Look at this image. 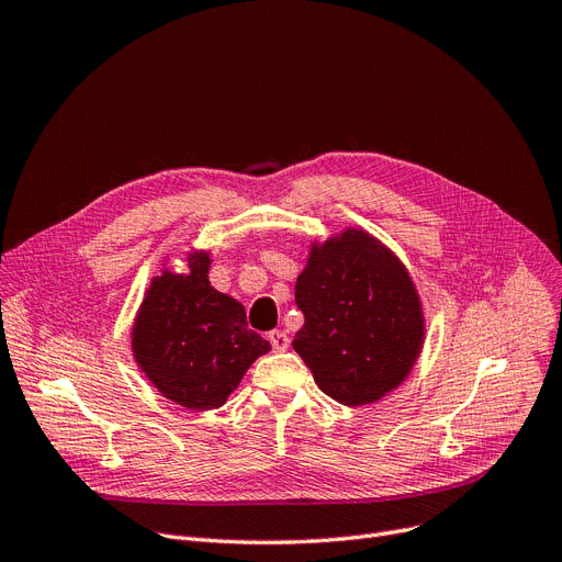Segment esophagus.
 <instances>
[{
	"label": "esophagus",
	"instance_id": "esophagus-1",
	"mask_svg": "<svg viewBox=\"0 0 562 562\" xmlns=\"http://www.w3.org/2000/svg\"><path fill=\"white\" fill-rule=\"evenodd\" d=\"M270 342H272V350H274V352H285L288 347H290L288 334H285V331H279V329L270 331Z\"/></svg>",
	"mask_w": 562,
	"mask_h": 562
}]
</instances>
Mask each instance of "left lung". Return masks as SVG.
Returning <instances> with one entry per match:
<instances>
[{
  "label": "left lung",
  "mask_w": 562,
  "mask_h": 562,
  "mask_svg": "<svg viewBox=\"0 0 562 562\" xmlns=\"http://www.w3.org/2000/svg\"><path fill=\"white\" fill-rule=\"evenodd\" d=\"M304 327L292 347L345 407L372 405L403 384L423 352L418 288L382 239L345 226L313 239L295 283Z\"/></svg>",
  "instance_id": "8db88e82"
}]
</instances>
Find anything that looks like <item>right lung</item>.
I'll list each match as a JSON object with an SVG mask.
<instances>
[{"label":"right lung","instance_id":"1","mask_svg":"<svg viewBox=\"0 0 562 562\" xmlns=\"http://www.w3.org/2000/svg\"><path fill=\"white\" fill-rule=\"evenodd\" d=\"M210 262L207 249H187L184 272L162 265L130 329L144 378L190 412L222 407L251 363L272 350L247 327L245 306L210 285Z\"/></svg>","mask_w":562,"mask_h":562}]
</instances>
